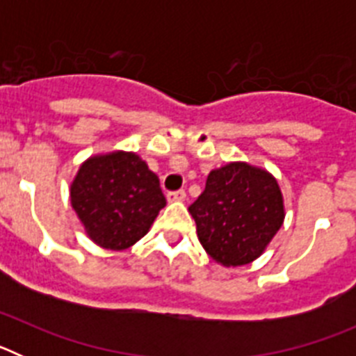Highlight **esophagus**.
<instances>
[{"label":"esophagus","mask_w":356,"mask_h":356,"mask_svg":"<svg viewBox=\"0 0 356 356\" xmlns=\"http://www.w3.org/2000/svg\"><path fill=\"white\" fill-rule=\"evenodd\" d=\"M187 197L185 191H172V193H168V201H184Z\"/></svg>","instance_id":"1"}]
</instances>
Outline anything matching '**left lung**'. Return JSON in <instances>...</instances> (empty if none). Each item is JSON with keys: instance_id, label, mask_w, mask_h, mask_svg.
Wrapping results in <instances>:
<instances>
[{"instance_id": "obj_1", "label": "left lung", "mask_w": 356, "mask_h": 356, "mask_svg": "<svg viewBox=\"0 0 356 356\" xmlns=\"http://www.w3.org/2000/svg\"><path fill=\"white\" fill-rule=\"evenodd\" d=\"M188 212L196 221L201 246L226 267L259 259L285 217L275 176L246 162L210 171L205 191Z\"/></svg>"}]
</instances>
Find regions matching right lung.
I'll use <instances>...</instances> for the list:
<instances>
[{
  "label": "right lung",
  "mask_w": 356,
  "mask_h": 356,
  "mask_svg": "<svg viewBox=\"0 0 356 356\" xmlns=\"http://www.w3.org/2000/svg\"><path fill=\"white\" fill-rule=\"evenodd\" d=\"M71 205L97 246L121 251L147 234L165 197L159 176L139 155L114 151L81 163Z\"/></svg>",
  "instance_id": "1"
}]
</instances>
